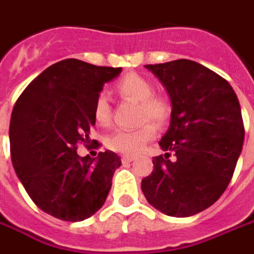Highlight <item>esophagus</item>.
Listing matches in <instances>:
<instances>
[{
	"instance_id": "1",
	"label": "esophagus",
	"mask_w": 254,
	"mask_h": 254,
	"mask_svg": "<svg viewBox=\"0 0 254 254\" xmlns=\"http://www.w3.org/2000/svg\"><path fill=\"white\" fill-rule=\"evenodd\" d=\"M122 161H123V163H128V162H132V161H134V158H132V156H122Z\"/></svg>"
}]
</instances>
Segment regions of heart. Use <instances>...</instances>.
Segmentation results:
<instances>
[{
    "label": "heart",
    "instance_id": "heart-1",
    "mask_svg": "<svg viewBox=\"0 0 254 254\" xmlns=\"http://www.w3.org/2000/svg\"><path fill=\"white\" fill-rule=\"evenodd\" d=\"M117 91L126 99L139 102L141 120H151L155 124L166 123L171 117L169 100L161 95H154V86L147 78L138 74H127L117 82ZM93 117L99 126H107L112 120V107L106 95H99L93 106ZM155 137L154 124H142L137 130H116L105 139L106 147L117 154L135 155L148 141Z\"/></svg>",
    "mask_w": 254,
    "mask_h": 254
}]
</instances>
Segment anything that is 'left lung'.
<instances>
[{
	"mask_svg": "<svg viewBox=\"0 0 254 254\" xmlns=\"http://www.w3.org/2000/svg\"><path fill=\"white\" fill-rule=\"evenodd\" d=\"M171 98L169 128L142 179L148 202L171 217H191L218 200L242 152L245 128L236 93L228 81L191 60L145 65ZM169 152L177 159L172 163Z\"/></svg>",
	"mask_w": 254,
	"mask_h": 254,
	"instance_id": "left-lung-1",
	"label": "left lung"
}]
</instances>
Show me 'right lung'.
<instances>
[{"mask_svg": "<svg viewBox=\"0 0 254 254\" xmlns=\"http://www.w3.org/2000/svg\"><path fill=\"white\" fill-rule=\"evenodd\" d=\"M120 72L122 68L63 60L36 76L13 106V169L36 205L56 218L83 221L106 201L120 156L113 151L95 159L79 156L76 144L89 139L96 98Z\"/></svg>", "mask_w": 254, "mask_h": 254, "instance_id": "1", "label": "right lung"}]
</instances>
